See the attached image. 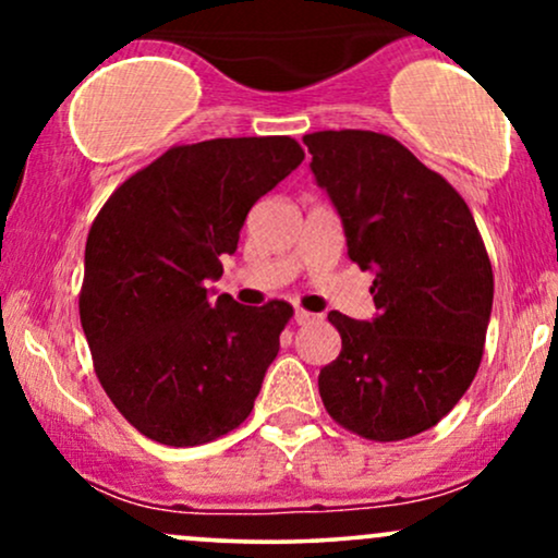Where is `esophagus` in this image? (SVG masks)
Here are the masks:
<instances>
[{
	"instance_id": "1",
	"label": "esophagus",
	"mask_w": 558,
	"mask_h": 558,
	"mask_svg": "<svg viewBox=\"0 0 558 558\" xmlns=\"http://www.w3.org/2000/svg\"><path fill=\"white\" fill-rule=\"evenodd\" d=\"M312 319H315V315H312V312H304V310L293 312V323H296V325H306V323H312Z\"/></svg>"
}]
</instances>
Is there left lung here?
I'll list each match as a JSON object with an SVG mask.
<instances>
[{"instance_id": "1", "label": "left lung", "mask_w": 558, "mask_h": 558, "mask_svg": "<svg viewBox=\"0 0 558 558\" xmlns=\"http://www.w3.org/2000/svg\"><path fill=\"white\" fill-rule=\"evenodd\" d=\"M304 144L345 254L375 275L377 310L373 319L330 312L341 354L319 369V396L362 438H412L457 407L483 360L493 270L475 217L396 138L319 131Z\"/></svg>"}]
</instances>
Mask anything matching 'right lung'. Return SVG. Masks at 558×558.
<instances>
[{
    "label": "right lung",
    "instance_id": "1",
    "mask_svg": "<svg viewBox=\"0 0 558 558\" xmlns=\"http://www.w3.org/2000/svg\"><path fill=\"white\" fill-rule=\"evenodd\" d=\"M288 136L172 146L107 198L86 241L81 325L118 412L165 446L239 427L280 349L291 304L215 299L248 209L299 168Z\"/></svg>",
    "mask_w": 558,
    "mask_h": 558
}]
</instances>
